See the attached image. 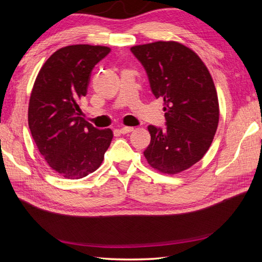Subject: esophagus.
Returning <instances> with one entry per match:
<instances>
[{
  "label": "esophagus",
  "instance_id": "34e87169",
  "mask_svg": "<svg viewBox=\"0 0 262 262\" xmlns=\"http://www.w3.org/2000/svg\"><path fill=\"white\" fill-rule=\"evenodd\" d=\"M134 129L132 128V126H122V128L120 129V132L122 133V134H126V133H130V132H132Z\"/></svg>",
  "mask_w": 262,
  "mask_h": 262
}]
</instances>
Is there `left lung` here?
<instances>
[{
	"mask_svg": "<svg viewBox=\"0 0 262 262\" xmlns=\"http://www.w3.org/2000/svg\"><path fill=\"white\" fill-rule=\"evenodd\" d=\"M150 90L164 100L166 128L148 125L147 163L164 173H178L199 162L212 143L220 117L215 86L195 52L176 41L134 46Z\"/></svg>",
	"mask_w": 262,
	"mask_h": 262,
	"instance_id": "obj_1",
	"label": "left lung"
}]
</instances>
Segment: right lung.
<instances>
[{
  "mask_svg": "<svg viewBox=\"0 0 262 262\" xmlns=\"http://www.w3.org/2000/svg\"><path fill=\"white\" fill-rule=\"evenodd\" d=\"M110 52L102 46L73 45L55 51L39 71L31 91L28 125L46 162L62 177L80 179L96 170L113 140L81 117L94 67Z\"/></svg>",
  "mask_w": 262,
  "mask_h": 262,
  "instance_id": "right-lung-1",
  "label": "right lung"
}]
</instances>
